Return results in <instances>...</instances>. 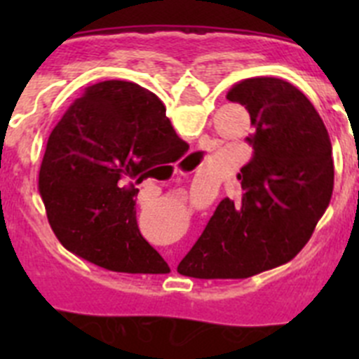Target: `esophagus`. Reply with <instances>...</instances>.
<instances>
[{
	"label": "esophagus",
	"mask_w": 359,
	"mask_h": 359,
	"mask_svg": "<svg viewBox=\"0 0 359 359\" xmlns=\"http://www.w3.org/2000/svg\"><path fill=\"white\" fill-rule=\"evenodd\" d=\"M177 174H182V176H183V172H182V170H177Z\"/></svg>",
	"instance_id": "34e87169"
}]
</instances>
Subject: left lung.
Returning <instances> with one entry per match:
<instances>
[{
	"label": "left lung",
	"instance_id": "obj_1",
	"mask_svg": "<svg viewBox=\"0 0 359 359\" xmlns=\"http://www.w3.org/2000/svg\"><path fill=\"white\" fill-rule=\"evenodd\" d=\"M230 102L250 113L253 156L177 271L194 278H246L291 261L329 207L334 165L329 133L309 98L275 77L241 81Z\"/></svg>",
	"mask_w": 359,
	"mask_h": 359
}]
</instances>
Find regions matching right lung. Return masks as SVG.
Instances as JSON below:
<instances>
[{"label": "right lung", "instance_id": "add662e5", "mask_svg": "<svg viewBox=\"0 0 359 359\" xmlns=\"http://www.w3.org/2000/svg\"><path fill=\"white\" fill-rule=\"evenodd\" d=\"M177 149L189 144L154 93L128 81L86 88L53 128L39 170L57 239L111 271L167 273V262L138 230L135 198L150 169Z\"/></svg>", "mask_w": 359, "mask_h": 359}]
</instances>
